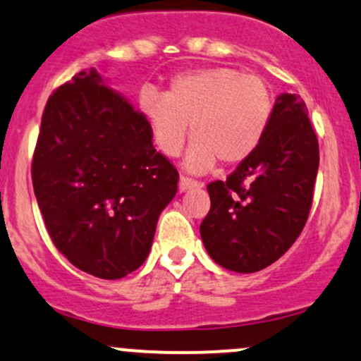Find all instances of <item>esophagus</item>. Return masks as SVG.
I'll return each instance as SVG.
<instances>
[{"label":"esophagus","instance_id":"obj_1","mask_svg":"<svg viewBox=\"0 0 361 361\" xmlns=\"http://www.w3.org/2000/svg\"><path fill=\"white\" fill-rule=\"evenodd\" d=\"M180 190L181 192H185V190H190V188H197V186H202L204 183H200V181H197V180H192V178H188V176H181L180 178Z\"/></svg>","mask_w":361,"mask_h":361}]
</instances>
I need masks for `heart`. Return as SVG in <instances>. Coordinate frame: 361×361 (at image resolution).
<instances>
[{"label":"heart","mask_w":361,"mask_h":361,"mask_svg":"<svg viewBox=\"0 0 361 361\" xmlns=\"http://www.w3.org/2000/svg\"><path fill=\"white\" fill-rule=\"evenodd\" d=\"M139 110L163 154L176 156L192 123L186 154L190 171H205L215 161L238 164L250 157L267 134L273 115L270 85L256 74L215 66L178 74L168 93L144 88Z\"/></svg>","instance_id":"b5f03b06"}]
</instances>
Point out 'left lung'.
Masks as SVG:
<instances>
[{"label": "left lung", "mask_w": 361, "mask_h": 361, "mask_svg": "<svg viewBox=\"0 0 361 361\" xmlns=\"http://www.w3.org/2000/svg\"><path fill=\"white\" fill-rule=\"evenodd\" d=\"M319 142L299 94L276 98L267 134L226 181L207 185L210 210L200 224L215 263L255 273L299 238L312 205Z\"/></svg>", "instance_id": "obj_1"}]
</instances>
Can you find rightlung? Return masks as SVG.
<instances>
[{
  "label": "right lung",
  "instance_id": "obj_1",
  "mask_svg": "<svg viewBox=\"0 0 361 361\" xmlns=\"http://www.w3.org/2000/svg\"><path fill=\"white\" fill-rule=\"evenodd\" d=\"M178 178L142 114L97 69L49 97L32 181L52 243L76 268L105 280L137 270Z\"/></svg>",
  "mask_w": 361,
  "mask_h": 361
}]
</instances>
